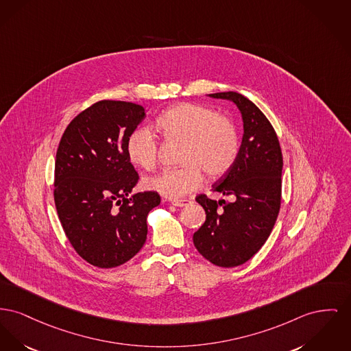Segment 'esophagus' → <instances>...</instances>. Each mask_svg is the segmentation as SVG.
<instances>
[{
    "mask_svg": "<svg viewBox=\"0 0 351 351\" xmlns=\"http://www.w3.org/2000/svg\"><path fill=\"white\" fill-rule=\"evenodd\" d=\"M171 203H172V206H186L191 204L192 202L188 200V199H180V200H172Z\"/></svg>",
    "mask_w": 351,
    "mask_h": 351,
    "instance_id": "1",
    "label": "esophagus"
}]
</instances>
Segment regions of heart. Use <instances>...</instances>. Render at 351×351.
<instances>
[{"instance_id": "obj_1", "label": "heart", "mask_w": 351, "mask_h": 351, "mask_svg": "<svg viewBox=\"0 0 351 351\" xmlns=\"http://www.w3.org/2000/svg\"><path fill=\"white\" fill-rule=\"evenodd\" d=\"M155 128L165 141L183 145L179 162L184 165L143 180L145 188L169 199L183 197L202 186V171L210 179L224 176L240 154L236 124L204 106H172L155 121ZM125 154L135 167L152 169L158 163L159 143L152 132L136 128L127 138Z\"/></svg>"}]
</instances>
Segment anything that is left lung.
Segmentation results:
<instances>
[{
    "label": "left lung",
    "mask_w": 351,
    "mask_h": 351,
    "mask_svg": "<svg viewBox=\"0 0 351 351\" xmlns=\"http://www.w3.org/2000/svg\"><path fill=\"white\" fill-rule=\"evenodd\" d=\"M208 97L236 104L244 135L236 163L212 186L233 202L196 197L206 217L193 233V244L212 264L233 268L250 260L274 227L281 206L282 154L274 128L252 101L234 91Z\"/></svg>",
    "instance_id": "8db88e82"
}]
</instances>
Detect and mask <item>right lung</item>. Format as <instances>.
<instances>
[{
    "label": "right lung",
    "instance_id": "obj_1",
    "mask_svg": "<svg viewBox=\"0 0 351 351\" xmlns=\"http://www.w3.org/2000/svg\"><path fill=\"white\" fill-rule=\"evenodd\" d=\"M145 118L141 104L101 101L77 115L57 149L54 202L75 252L98 268H115L145 245L147 216L158 192L128 196L139 175L125 142Z\"/></svg>",
    "mask_w": 351,
    "mask_h": 351
}]
</instances>
